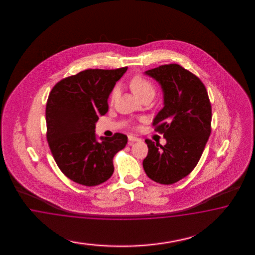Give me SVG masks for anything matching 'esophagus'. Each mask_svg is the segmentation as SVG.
<instances>
[{"mask_svg":"<svg viewBox=\"0 0 255 255\" xmlns=\"http://www.w3.org/2000/svg\"><path fill=\"white\" fill-rule=\"evenodd\" d=\"M128 139H129L130 142H139V141H141V139L135 137V136H132V135H129Z\"/></svg>","mask_w":255,"mask_h":255,"instance_id":"obj_1","label":"esophagus"}]
</instances>
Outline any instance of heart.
<instances>
[{
  "label": "heart",
  "mask_w": 255,
  "mask_h": 255,
  "mask_svg": "<svg viewBox=\"0 0 255 255\" xmlns=\"http://www.w3.org/2000/svg\"><path fill=\"white\" fill-rule=\"evenodd\" d=\"M130 88H131V92L134 93V95L141 99L147 95H150L153 97L155 93V88L153 84L148 81L146 78L140 77V76H135L132 77L130 80ZM118 88H115L113 90V92L111 93V99L114 100L118 95Z\"/></svg>",
  "instance_id": "1"
}]
</instances>
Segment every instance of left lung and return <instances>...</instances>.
<instances>
[{"label": "left lung", "instance_id": "obj_1", "mask_svg": "<svg viewBox=\"0 0 255 255\" xmlns=\"http://www.w3.org/2000/svg\"><path fill=\"white\" fill-rule=\"evenodd\" d=\"M161 86L163 108L155 116V131L163 133L161 146L147 139L143 167L155 182L169 185L196 166L210 135L211 106L200 79L178 64H165L145 73Z\"/></svg>", "mask_w": 255, "mask_h": 255}]
</instances>
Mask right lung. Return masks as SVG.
I'll return each instance as SVG.
<instances>
[{"mask_svg": "<svg viewBox=\"0 0 255 255\" xmlns=\"http://www.w3.org/2000/svg\"><path fill=\"white\" fill-rule=\"evenodd\" d=\"M127 67L89 69L58 82L46 108V138L62 173L81 185L107 181L114 172L113 157L127 144V136H98L95 125L108 110V100Z\"/></svg>", "mask_w": 255, "mask_h": 255, "instance_id": "obj_1", "label": "right lung"}]
</instances>
